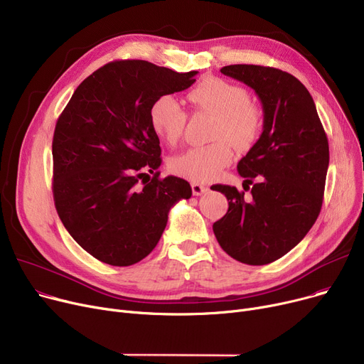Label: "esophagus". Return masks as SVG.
<instances>
[{
    "label": "esophagus",
    "instance_id": "34e87169",
    "mask_svg": "<svg viewBox=\"0 0 364 364\" xmlns=\"http://www.w3.org/2000/svg\"><path fill=\"white\" fill-rule=\"evenodd\" d=\"M192 192H193L195 196H200V195L208 192V187L203 186V184H199V183H193L192 184Z\"/></svg>",
    "mask_w": 364,
    "mask_h": 364
}]
</instances>
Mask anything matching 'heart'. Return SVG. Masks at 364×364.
<instances>
[{
    "instance_id": "heart-1",
    "label": "heart",
    "mask_w": 364,
    "mask_h": 364,
    "mask_svg": "<svg viewBox=\"0 0 364 364\" xmlns=\"http://www.w3.org/2000/svg\"><path fill=\"white\" fill-rule=\"evenodd\" d=\"M188 102L196 110L215 117L211 139L217 140L208 146L193 147L183 155L172 158L171 171L176 176L196 183H208L217 178L225 166L235 159V147L250 149L259 137L262 128V112L251 102L246 88L209 76L187 94ZM149 121L159 137L176 144L184 132L187 113L171 95H161L151 103ZM228 141L231 142L228 143Z\"/></svg>"
}]
</instances>
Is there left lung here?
I'll list each match as a JSON object with an SVG mask.
<instances>
[{
	"label": "left lung",
	"mask_w": 364,
	"mask_h": 364,
	"mask_svg": "<svg viewBox=\"0 0 364 364\" xmlns=\"http://www.w3.org/2000/svg\"><path fill=\"white\" fill-rule=\"evenodd\" d=\"M221 73L251 87L262 105L258 141L237 171L243 188L211 187L225 195L227 214L213 230L223 250L250 265L270 264L288 254L316 223L329 166V143L309 90L294 75L258 65L224 66Z\"/></svg>",
	"instance_id": "1"
}]
</instances>
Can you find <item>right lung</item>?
Listing matches in <instances>:
<instances>
[{
	"label": "right lung",
	"instance_id": "1",
	"mask_svg": "<svg viewBox=\"0 0 364 364\" xmlns=\"http://www.w3.org/2000/svg\"><path fill=\"white\" fill-rule=\"evenodd\" d=\"M196 73L110 62L80 84L57 119L54 205L69 235L99 261L127 267L146 258L169 209L192 196L186 180L159 177L161 146L149 110L161 95L188 88Z\"/></svg>",
	"mask_w": 364,
	"mask_h": 364
}]
</instances>
